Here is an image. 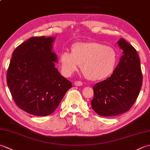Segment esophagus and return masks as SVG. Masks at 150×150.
Listing matches in <instances>:
<instances>
[{"label":"esophagus","mask_w":150,"mask_h":150,"mask_svg":"<svg viewBox=\"0 0 150 150\" xmlns=\"http://www.w3.org/2000/svg\"><path fill=\"white\" fill-rule=\"evenodd\" d=\"M74 84H75V86H82V85H83V83H82V82L80 81H75Z\"/></svg>","instance_id":"1"}]
</instances>
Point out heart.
Here are the masks:
<instances>
[{"label": "heart", "instance_id": "obj_1", "mask_svg": "<svg viewBox=\"0 0 150 150\" xmlns=\"http://www.w3.org/2000/svg\"><path fill=\"white\" fill-rule=\"evenodd\" d=\"M59 60L64 75L70 76L81 65L84 77L96 81L112 74L118 63V55L112 47L100 42H79L72 45L71 52H62Z\"/></svg>", "mask_w": 150, "mask_h": 150}]
</instances>
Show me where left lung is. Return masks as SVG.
Instances as JSON below:
<instances>
[{
	"mask_svg": "<svg viewBox=\"0 0 150 150\" xmlns=\"http://www.w3.org/2000/svg\"><path fill=\"white\" fill-rule=\"evenodd\" d=\"M124 51L120 62L110 77L96 83L93 110L102 116H114L127 112L139 95L142 84L140 58L136 49L124 39L118 41Z\"/></svg>",
	"mask_w": 150,
	"mask_h": 150,
	"instance_id": "8db88e82",
	"label": "left lung"
}]
</instances>
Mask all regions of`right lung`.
<instances>
[{"mask_svg": "<svg viewBox=\"0 0 150 150\" xmlns=\"http://www.w3.org/2000/svg\"><path fill=\"white\" fill-rule=\"evenodd\" d=\"M54 39L30 38L14 50L8 67L6 81L13 101L32 115L52 114L72 87L54 67L57 57L52 52Z\"/></svg>", "mask_w": 150, "mask_h": 150, "instance_id": "right-lung-1", "label": "right lung"}]
</instances>
